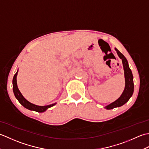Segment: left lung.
<instances>
[{
	"instance_id": "1",
	"label": "left lung",
	"mask_w": 149,
	"mask_h": 149,
	"mask_svg": "<svg viewBox=\"0 0 149 149\" xmlns=\"http://www.w3.org/2000/svg\"><path fill=\"white\" fill-rule=\"evenodd\" d=\"M116 51L118 54V56L120 57V58L122 59L123 70H124V74H125V89L123 90V92L121 95L118 99L115 102L110 104L109 105L106 106V109H111L115 108L116 107H120L123 106V104H125L129 99L132 95L134 91V82H133V76L128 65L127 60L125 58L122 54L120 52L119 50L115 48Z\"/></svg>"
}]
</instances>
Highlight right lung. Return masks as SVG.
Segmentation results:
<instances>
[{
    "instance_id": "obj_1",
    "label": "right lung",
    "mask_w": 149,
    "mask_h": 149,
    "mask_svg": "<svg viewBox=\"0 0 149 149\" xmlns=\"http://www.w3.org/2000/svg\"><path fill=\"white\" fill-rule=\"evenodd\" d=\"M18 71L15 74L13 79V92H14L15 97L17 98V99L18 100V102H20L22 106L29 110H33L37 112L42 113L43 111H46L48 108H49V107L55 105L56 103L50 104V105H48V106H36L35 104H33L32 103L29 102V101H27L26 99H25V98L23 97V95H22V93H20V91H19L17 86V76Z\"/></svg>"
}]
</instances>
